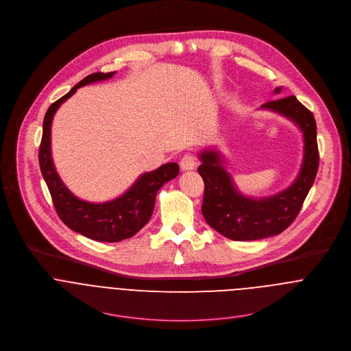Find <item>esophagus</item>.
I'll use <instances>...</instances> for the list:
<instances>
[{"label": "esophagus", "instance_id": "obj_1", "mask_svg": "<svg viewBox=\"0 0 351 351\" xmlns=\"http://www.w3.org/2000/svg\"><path fill=\"white\" fill-rule=\"evenodd\" d=\"M180 166H181V169H182L184 171H186V170H193V169L196 167V158H195V155H192V154L184 155V158H182L181 162H180Z\"/></svg>", "mask_w": 351, "mask_h": 351}]
</instances>
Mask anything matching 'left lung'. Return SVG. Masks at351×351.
<instances>
[{
	"label": "left lung",
	"mask_w": 351,
	"mask_h": 351,
	"mask_svg": "<svg viewBox=\"0 0 351 351\" xmlns=\"http://www.w3.org/2000/svg\"><path fill=\"white\" fill-rule=\"evenodd\" d=\"M281 89L278 86L273 93L280 95ZM259 109L287 117L302 134L304 154L300 171L287 189L259 199L245 196L226 170L219 151L206 149L199 154V173L205 184L202 216L219 234L239 242L274 237L287 230L299 215L319 167L316 121L312 112L295 96L269 101Z\"/></svg>",
	"instance_id": "obj_1"
}]
</instances>
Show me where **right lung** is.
<instances>
[{
  "label": "right lung",
  "instance_id": "add662e5",
  "mask_svg": "<svg viewBox=\"0 0 351 351\" xmlns=\"http://www.w3.org/2000/svg\"><path fill=\"white\" fill-rule=\"evenodd\" d=\"M112 73H95L78 82L67 95L55 101L43 121V136L39 150L42 176L49 186L51 197L60 220L74 232L97 242H120L134 237L150 220L158 191L180 173L177 163H165L160 167L143 173L121 196L104 202L78 199L63 184L56 173L51 156V125L59 106L70 99L78 88L109 80Z\"/></svg>",
  "mask_w": 351,
  "mask_h": 351
}]
</instances>
